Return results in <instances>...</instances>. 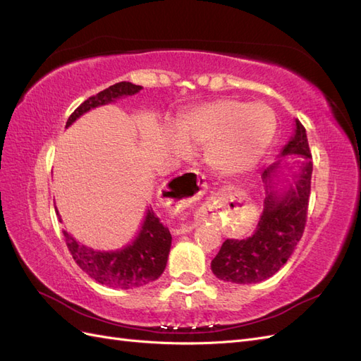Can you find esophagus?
Here are the masks:
<instances>
[{
  "label": "esophagus",
  "mask_w": 361,
  "mask_h": 361,
  "mask_svg": "<svg viewBox=\"0 0 361 361\" xmlns=\"http://www.w3.org/2000/svg\"><path fill=\"white\" fill-rule=\"evenodd\" d=\"M174 191H176L183 202H194L203 197V194L207 191L206 178L199 171H185L180 173L178 178L173 179ZM194 228L192 224H182L176 231H173L174 235L188 233Z\"/></svg>",
  "instance_id": "1"
}]
</instances>
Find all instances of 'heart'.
Listing matches in <instances>:
<instances>
[{"label": "heart", "mask_w": 361, "mask_h": 361, "mask_svg": "<svg viewBox=\"0 0 361 361\" xmlns=\"http://www.w3.org/2000/svg\"><path fill=\"white\" fill-rule=\"evenodd\" d=\"M276 130L277 118L268 105L221 97L185 111L178 130H167V145L176 155L204 147L207 166L233 176L253 170L264 159Z\"/></svg>", "instance_id": "b5f03b06"}]
</instances>
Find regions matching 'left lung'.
I'll use <instances>...</instances> for the list:
<instances>
[{"instance_id": "8db88e82", "label": "left lung", "mask_w": 361, "mask_h": 361, "mask_svg": "<svg viewBox=\"0 0 361 361\" xmlns=\"http://www.w3.org/2000/svg\"><path fill=\"white\" fill-rule=\"evenodd\" d=\"M286 156L299 158L289 164ZM292 169L291 180L283 189L278 182L284 172ZM312 154L307 134L298 118H295L293 134L281 149L279 159L262 173L265 182L264 212L257 231L247 239H226L218 255L211 262V269L223 281L250 285L272 277L286 264L300 243L307 218Z\"/></svg>"}]
</instances>
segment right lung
I'll list each match as a JSON object with an SVG mask.
<instances>
[{
  "instance_id": "right-lung-1",
  "label": "right lung",
  "mask_w": 361,
  "mask_h": 361,
  "mask_svg": "<svg viewBox=\"0 0 361 361\" xmlns=\"http://www.w3.org/2000/svg\"><path fill=\"white\" fill-rule=\"evenodd\" d=\"M141 89V85L126 81L110 85L76 108L68 118L66 128L93 108L114 104L117 99L133 96ZM63 235L73 260L85 274L101 285L117 289L140 288L155 281L166 269L171 247L170 231L162 226L152 207L147 209L134 241L123 248L111 251L94 250L76 241L66 231H63Z\"/></svg>"
}]
</instances>
